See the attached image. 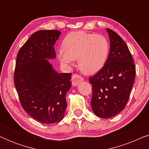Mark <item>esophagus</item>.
<instances>
[{
	"label": "esophagus",
	"mask_w": 149,
	"mask_h": 149,
	"mask_svg": "<svg viewBox=\"0 0 149 149\" xmlns=\"http://www.w3.org/2000/svg\"><path fill=\"white\" fill-rule=\"evenodd\" d=\"M72 86H77L81 81L83 80V79L78 74H73L72 77Z\"/></svg>",
	"instance_id": "1"
}]
</instances>
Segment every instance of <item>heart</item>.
<instances>
[{"mask_svg": "<svg viewBox=\"0 0 149 149\" xmlns=\"http://www.w3.org/2000/svg\"><path fill=\"white\" fill-rule=\"evenodd\" d=\"M63 47L58 51L60 62L65 66H69L78 59L79 68L87 74H94L102 68L110 50L109 42L104 36L83 31L68 34Z\"/></svg>", "mask_w": 149, "mask_h": 149, "instance_id": "b5f03b06", "label": "heart"}]
</instances>
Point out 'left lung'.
<instances>
[{"instance_id":"obj_1","label":"left lung","mask_w":149,"mask_h":149,"mask_svg":"<svg viewBox=\"0 0 149 149\" xmlns=\"http://www.w3.org/2000/svg\"><path fill=\"white\" fill-rule=\"evenodd\" d=\"M110 52L104 66L90 77L91 105L95 115L109 119L123 111L129 99L136 74L132 54L123 40L107 28Z\"/></svg>"}]
</instances>
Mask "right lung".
<instances>
[{
    "mask_svg": "<svg viewBox=\"0 0 149 149\" xmlns=\"http://www.w3.org/2000/svg\"><path fill=\"white\" fill-rule=\"evenodd\" d=\"M61 32L40 30L28 38L18 52L14 83L22 107L30 116L45 124L64 117L70 73H58L48 60L56 57L54 45Z\"/></svg>",
    "mask_w": 149,
    "mask_h": 149,
    "instance_id": "obj_1",
    "label": "right lung"
}]
</instances>
